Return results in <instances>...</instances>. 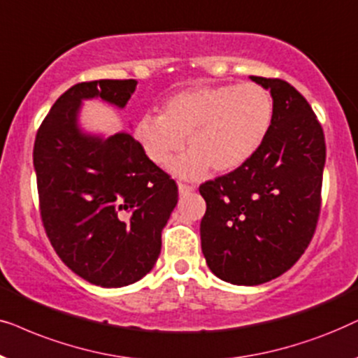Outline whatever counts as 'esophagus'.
Masks as SVG:
<instances>
[{
	"instance_id": "1",
	"label": "esophagus",
	"mask_w": 358,
	"mask_h": 358,
	"mask_svg": "<svg viewBox=\"0 0 358 358\" xmlns=\"http://www.w3.org/2000/svg\"><path fill=\"white\" fill-rule=\"evenodd\" d=\"M193 192H194V187H189V185L178 183V193H180V196H187V194L193 193Z\"/></svg>"
}]
</instances>
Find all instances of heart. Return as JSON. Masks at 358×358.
<instances>
[{"instance_id":"obj_1","label":"heart","mask_w":358,"mask_h":358,"mask_svg":"<svg viewBox=\"0 0 358 358\" xmlns=\"http://www.w3.org/2000/svg\"><path fill=\"white\" fill-rule=\"evenodd\" d=\"M271 119L273 99L260 85L196 87L166 98L160 116L139 117L134 137L157 166L169 165L187 137L192 150L171 165V171L196 180L209 169L226 173L249 162L264 144Z\"/></svg>"}]
</instances>
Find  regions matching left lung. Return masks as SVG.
Returning a JSON list of instances; mask_svg holds the SVG:
<instances>
[{"label": "left lung", "mask_w": 358, "mask_h": 358, "mask_svg": "<svg viewBox=\"0 0 358 358\" xmlns=\"http://www.w3.org/2000/svg\"><path fill=\"white\" fill-rule=\"evenodd\" d=\"M250 80L273 99L268 134L249 162L199 187L206 201L199 234L209 270L244 287L283 275L306 250L326 164L322 127L301 93L278 78Z\"/></svg>", "instance_id": "8db88e82"}]
</instances>
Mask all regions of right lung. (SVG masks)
I'll use <instances>...</instances> for the list:
<instances>
[{"label": "right lung", "mask_w": 358, "mask_h": 358, "mask_svg": "<svg viewBox=\"0 0 358 358\" xmlns=\"http://www.w3.org/2000/svg\"><path fill=\"white\" fill-rule=\"evenodd\" d=\"M136 80L85 82L57 99L34 144L41 216L57 255L104 288L139 282L154 268L162 231L178 201L176 183L129 132L85 131L83 101L126 108Z\"/></svg>", "instance_id": "right-lung-1"}]
</instances>
